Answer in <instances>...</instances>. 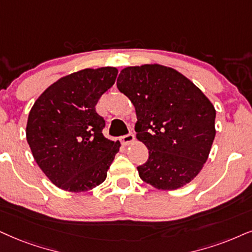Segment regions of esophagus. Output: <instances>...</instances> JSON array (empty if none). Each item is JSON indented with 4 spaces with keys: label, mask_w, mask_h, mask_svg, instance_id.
<instances>
[{
    "label": "esophagus",
    "mask_w": 252,
    "mask_h": 252,
    "mask_svg": "<svg viewBox=\"0 0 252 252\" xmlns=\"http://www.w3.org/2000/svg\"><path fill=\"white\" fill-rule=\"evenodd\" d=\"M133 139H135V136H133L132 132H129L126 133V135H123L121 137V142H122V144L124 145L130 144V143L133 142Z\"/></svg>",
    "instance_id": "esophagus-1"
}]
</instances>
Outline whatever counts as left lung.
<instances>
[{
  "instance_id": "1",
  "label": "left lung",
  "mask_w": 252,
  "mask_h": 252,
  "mask_svg": "<svg viewBox=\"0 0 252 252\" xmlns=\"http://www.w3.org/2000/svg\"><path fill=\"white\" fill-rule=\"evenodd\" d=\"M117 88L136 108L137 138L149 150L139 177L158 189H177L197 176L215 137L216 111L205 94L176 69L126 67Z\"/></svg>"
}]
</instances>
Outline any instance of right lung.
Instances as JSON below:
<instances>
[{
	"label": "right lung",
	"mask_w": 252,
	"mask_h": 252,
	"mask_svg": "<svg viewBox=\"0 0 252 252\" xmlns=\"http://www.w3.org/2000/svg\"><path fill=\"white\" fill-rule=\"evenodd\" d=\"M115 67L86 68L51 85L29 114L27 139L34 160L59 189L85 192L103 183L120 142L103 136L95 109L115 84Z\"/></svg>",
	"instance_id": "obj_1"
}]
</instances>
